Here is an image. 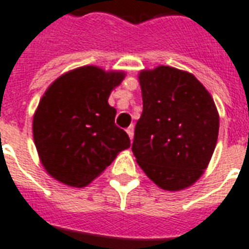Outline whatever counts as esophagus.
<instances>
[{"mask_svg":"<svg viewBox=\"0 0 249 249\" xmlns=\"http://www.w3.org/2000/svg\"><path fill=\"white\" fill-rule=\"evenodd\" d=\"M126 133H128V136L130 140H133V136H134V126L133 125H130L128 129H126Z\"/></svg>","mask_w":249,"mask_h":249,"instance_id":"obj_1","label":"esophagus"}]
</instances>
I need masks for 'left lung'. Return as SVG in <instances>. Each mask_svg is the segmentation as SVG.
<instances>
[{"instance_id":"obj_1","label":"left lung","mask_w":249,"mask_h":249,"mask_svg":"<svg viewBox=\"0 0 249 249\" xmlns=\"http://www.w3.org/2000/svg\"><path fill=\"white\" fill-rule=\"evenodd\" d=\"M143 109L132 151L138 166L170 192L191 187L206 170L219 115L204 85L184 70L160 65L138 74Z\"/></svg>"}]
</instances>
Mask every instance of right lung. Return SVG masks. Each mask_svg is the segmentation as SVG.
<instances>
[{"instance_id":"add662e5","label":"right lung","mask_w":249,"mask_h":249,"mask_svg":"<svg viewBox=\"0 0 249 249\" xmlns=\"http://www.w3.org/2000/svg\"><path fill=\"white\" fill-rule=\"evenodd\" d=\"M124 71L87 65L62 74L45 90L34 113L37 154L53 179L82 188L130 146L116 126V109L108 104Z\"/></svg>"}]
</instances>
